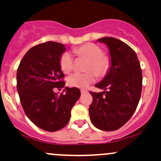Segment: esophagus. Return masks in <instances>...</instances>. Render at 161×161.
I'll return each mask as SVG.
<instances>
[{"label":"esophagus","instance_id":"1","mask_svg":"<svg viewBox=\"0 0 161 161\" xmlns=\"http://www.w3.org/2000/svg\"><path fill=\"white\" fill-rule=\"evenodd\" d=\"M87 92H88L87 90H86V89H81V93H82V95L86 94V93H87Z\"/></svg>","mask_w":161,"mask_h":161}]
</instances>
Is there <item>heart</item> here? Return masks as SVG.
<instances>
[{
    "label": "heart",
    "mask_w": 161,
    "mask_h": 161,
    "mask_svg": "<svg viewBox=\"0 0 161 161\" xmlns=\"http://www.w3.org/2000/svg\"><path fill=\"white\" fill-rule=\"evenodd\" d=\"M73 53L79 59H87L85 70L87 72H75L68 79V84L72 87L86 88L92 83L98 77L107 75L112 66V59L108 54L102 53V48L92 43H85L73 49ZM74 60L69 53H64L59 59V66L64 73H69L73 69Z\"/></svg>",
    "instance_id": "obj_1"
}]
</instances>
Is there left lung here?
Returning a JSON list of instances; mask_svg holds the SVG:
<instances>
[{"instance_id": "left-lung-1", "label": "left lung", "mask_w": 161, "mask_h": 161, "mask_svg": "<svg viewBox=\"0 0 161 161\" xmlns=\"http://www.w3.org/2000/svg\"><path fill=\"white\" fill-rule=\"evenodd\" d=\"M98 42L109 49L112 66L105 77L95 85L103 92H90L91 121L98 129H119L133 115L142 90V71L136 53L128 44L113 37H102Z\"/></svg>"}]
</instances>
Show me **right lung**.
I'll list each match as a JSON object with an SVG mask.
<instances>
[{
	"instance_id": "1",
	"label": "right lung",
	"mask_w": 161,
	"mask_h": 161,
	"mask_svg": "<svg viewBox=\"0 0 161 161\" xmlns=\"http://www.w3.org/2000/svg\"><path fill=\"white\" fill-rule=\"evenodd\" d=\"M65 50V46L56 42L38 44L24 55L17 72V89L26 115L49 132L66 126L81 95L75 87H66L59 95L53 92L54 88L65 86V75L59 66Z\"/></svg>"
}]
</instances>
